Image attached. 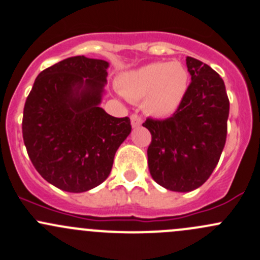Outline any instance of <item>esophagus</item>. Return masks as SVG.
<instances>
[{
    "label": "esophagus",
    "mask_w": 260,
    "mask_h": 260,
    "mask_svg": "<svg viewBox=\"0 0 260 260\" xmlns=\"http://www.w3.org/2000/svg\"><path fill=\"white\" fill-rule=\"evenodd\" d=\"M131 124H132L133 128H137L142 124V118L138 116V114H132L131 116Z\"/></svg>",
    "instance_id": "esophagus-1"
}]
</instances>
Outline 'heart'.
I'll use <instances>...</instances> for the list:
<instances>
[{"label": "heart", "instance_id": "b5f03b06", "mask_svg": "<svg viewBox=\"0 0 260 260\" xmlns=\"http://www.w3.org/2000/svg\"><path fill=\"white\" fill-rule=\"evenodd\" d=\"M118 91L131 101L143 98V109L153 117H168L182 105L189 87V75L180 62H154L123 73Z\"/></svg>", "mask_w": 260, "mask_h": 260}]
</instances>
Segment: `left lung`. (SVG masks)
I'll list each match as a JSON object with an SVG mask.
<instances>
[{
    "instance_id": "8db88e82",
    "label": "left lung",
    "mask_w": 260,
    "mask_h": 260,
    "mask_svg": "<svg viewBox=\"0 0 260 260\" xmlns=\"http://www.w3.org/2000/svg\"><path fill=\"white\" fill-rule=\"evenodd\" d=\"M190 82L176 113L158 121L148 118L147 151L152 178L173 192H190L209 178L226 138L229 100L220 76L208 64L187 57Z\"/></svg>"
}]
</instances>
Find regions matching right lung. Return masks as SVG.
<instances>
[{"mask_svg":"<svg viewBox=\"0 0 260 260\" xmlns=\"http://www.w3.org/2000/svg\"><path fill=\"white\" fill-rule=\"evenodd\" d=\"M109 63L76 56L37 76L23 109L22 133L38 173L54 187L82 193L105 182L129 136L128 117L101 108Z\"/></svg>","mask_w":260,"mask_h":260,"instance_id":"add662e5","label":"right lung"}]
</instances>
